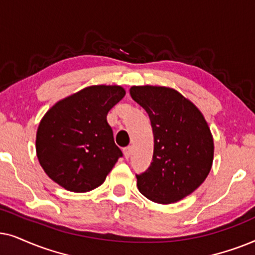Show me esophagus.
<instances>
[{"instance_id": "esophagus-1", "label": "esophagus", "mask_w": 255, "mask_h": 255, "mask_svg": "<svg viewBox=\"0 0 255 255\" xmlns=\"http://www.w3.org/2000/svg\"><path fill=\"white\" fill-rule=\"evenodd\" d=\"M131 154V148L130 147H126L124 148V155L126 158H129V156Z\"/></svg>"}]
</instances>
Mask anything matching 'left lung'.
Here are the masks:
<instances>
[{"label":"left lung","mask_w":255,"mask_h":255,"mask_svg":"<svg viewBox=\"0 0 255 255\" xmlns=\"http://www.w3.org/2000/svg\"><path fill=\"white\" fill-rule=\"evenodd\" d=\"M129 93L147 112L154 134L150 165L136 174L138 191L159 204L181 201L211 170L213 138L209 126L198 108L172 88L133 86Z\"/></svg>","instance_id":"left-lung-1"}]
</instances>
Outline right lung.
Returning <instances> with one entry per match:
<instances>
[{
  "label": "right lung",
  "mask_w": 255,
  "mask_h": 255,
  "mask_svg": "<svg viewBox=\"0 0 255 255\" xmlns=\"http://www.w3.org/2000/svg\"><path fill=\"white\" fill-rule=\"evenodd\" d=\"M125 94L121 86L86 87L44 115L36 151L52 181L73 192H87L103 184L122 157L106 118Z\"/></svg>",
  "instance_id": "right-lung-1"
}]
</instances>
